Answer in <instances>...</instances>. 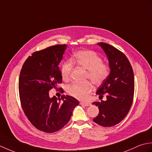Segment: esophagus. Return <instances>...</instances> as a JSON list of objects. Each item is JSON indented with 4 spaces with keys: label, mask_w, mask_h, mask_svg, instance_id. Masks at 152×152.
I'll return each mask as SVG.
<instances>
[{
    "label": "esophagus",
    "mask_w": 152,
    "mask_h": 152,
    "mask_svg": "<svg viewBox=\"0 0 152 152\" xmlns=\"http://www.w3.org/2000/svg\"><path fill=\"white\" fill-rule=\"evenodd\" d=\"M80 104H82V105H84L86 106H89L91 105V103H89L88 102H80Z\"/></svg>",
    "instance_id": "esophagus-1"
}]
</instances>
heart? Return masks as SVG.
<instances>
[{
    "label": "heart",
    "instance_id": "b5f03b06",
    "mask_svg": "<svg viewBox=\"0 0 152 152\" xmlns=\"http://www.w3.org/2000/svg\"><path fill=\"white\" fill-rule=\"evenodd\" d=\"M72 61L87 70L86 77L96 86L101 85L109 76V65L103 63L102 57L93 51H79L74 55ZM72 61H66L61 68V77L65 81L70 78V72L73 67ZM91 89V83L88 81L83 83L74 82L66 88L69 94L79 99H86Z\"/></svg>",
    "mask_w": 152,
    "mask_h": 152
}]
</instances>
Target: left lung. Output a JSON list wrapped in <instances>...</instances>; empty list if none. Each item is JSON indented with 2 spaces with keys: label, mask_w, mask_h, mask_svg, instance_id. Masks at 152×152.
Wrapping results in <instances>:
<instances>
[{
  "label": "left lung",
  "mask_w": 152,
  "mask_h": 152,
  "mask_svg": "<svg viewBox=\"0 0 152 152\" xmlns=\"http://www.w3.org/2000/svg\"><path fill=\"white\" fill-rule=\"evenodd\" d=\"M98 45L108 57L110 72L96 92L101 99L105 94L106 100L93 102L99 109V115L93 120L103 127H112L121 122L131 107L134 91V74L124 53L108 44L100 42Z\"/></svg>",
  "instance_id": "1"
}]
</instances>
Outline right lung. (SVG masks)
I'll list each match as a JSON object with an SVG mask.
<instances>
[{
  "label": "right lung",
  "instance_id": "right-lung-1",
  "mask_svg": "<svg viewBox=\"0 0 152 152\" xmlns=\"http://www.w3.org/2000/svg\"><path fill=\"white\" fill-rule=\"evenodd\" d=\"M66 48V45L59 44L33 53L25 61L19 75V98L25 114L37 129L46 133L63 128L79 104L69 95L61 99L49 96L50 90L62 83L59 64Z\"/></svg>",
  "mask_w": 152,
  "mask_h": 152
}]
</instances>
